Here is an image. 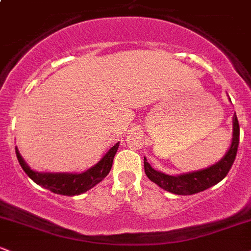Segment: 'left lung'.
I'll list each match as a JSON object with an SVG mask.
<instances>
[{
	"instance_id": "obj_1",
	"label": "left lung",
	"mask_w": 251,
	"mask_h": 251,
	"mask_svg": "<svg viewBox=\"0 0 251 251\" xmlns=\"http://www.w3.org/2000/svg\"><path fill=\"white\" fill-rule=\"evenodd\" d=\"M232 125V141H231L230 148L226 154L214 165L200 170V171L188 172V174L178 175V176H170L153 169L148 164L147 159L144 158L145 174L152 182L163 188L164 190L176 194V195H193V194L200 193L213 187L225 178L236 159L239 144V125L236 114L233 115Z\"/></svg>"
}]
</instances>
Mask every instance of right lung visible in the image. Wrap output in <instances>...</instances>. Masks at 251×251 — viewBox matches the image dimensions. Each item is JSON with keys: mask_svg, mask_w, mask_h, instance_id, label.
Here are the masks:
<instances>
[{"mask_svg": "<svg viewBox=\"0 0 251 251\" xmlns=\"http://www.w3.org/2000/svg\"><path fill=\"white\" fill-rule=\"evenodd\" d=\"M118 145H120V142H117L114 147L110 148L109 152L96 165L88 169L87 171L81 172V174H68V172L52 174V172L33 171L21 157L18 147H15V153H17V158L21 168L34 183L55 194L74 196L90 190L91 188L98 184L107 176V174L112 168V161H114V157L118 150Z\"/></svg>", "mask_w": 251, "mask_h": 251, "instance_id": "right-lung-1", "label": "right lung"}]
</instances>
